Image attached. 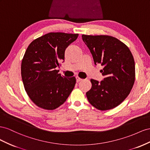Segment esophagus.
<instances>
[{
  "instance_id": "34e87169",
  "label": "esophagus",
  "mask_w": 150,
  "mask_h": 150,
  "mask_svg": "<svg viewBox=\"0 0 150 150\" xmlns=\"http://www.w3.org/2000/svg\"><path fill=\"white\" fill-rule=\"evenodd\" d=\"M76 82H80V81H82V79L80 78L79 76H76Z\"/></svg>"
}]
</instances>
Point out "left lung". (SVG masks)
I'll return each mask as SVG.
<instances>
[{"instance_id": "obj_1", "label": "left lung", "mask_w": 150, "mask_h": 150, "mask_svg": "<svg viewBox=\"0 0 150 150\" xmlns=\"http://www.w3.org/2000/svg\"><path fill=\"white\" fill-rule=\"evenodd\" d=\"M82 37L96 65L104 67L100 72L105 76L100 82L91 80L92 88L86 93L87 99L97 109H112L125 100L133 87L134 58L129 48L114 37L85 35Z\"/></svg>"}]
</instances>
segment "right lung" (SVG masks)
Returning <instances> with one entry per match:
<instances>
[{"mask_svg":"<svg viewBox=\"0 0 150 150\" xmlns=\"http://www.w3.org/2000/svg\"><path fill=\"white\" fill-rule=\"evenodd\" d=\"M78 34L50 33L33 41L21 63L25 91L37 106L54 110L66 101L76 83L75 76L66 78L56 68L65 59V51Z\"/></svg>","mask_w":150,"mask_h":150,"instance_id":"1","label":"right lung"}]
</instances>
